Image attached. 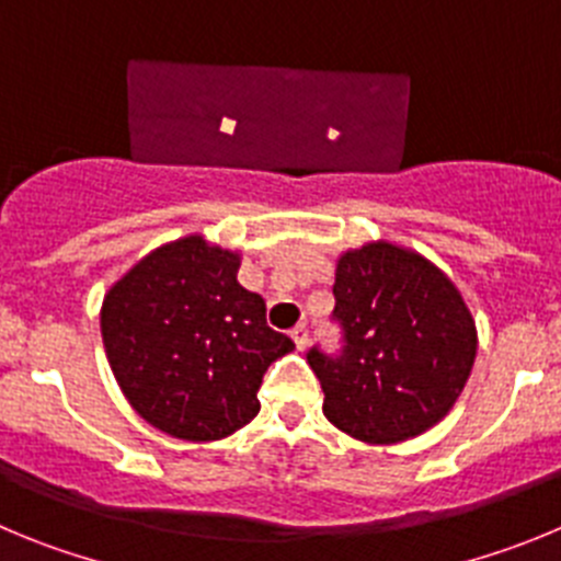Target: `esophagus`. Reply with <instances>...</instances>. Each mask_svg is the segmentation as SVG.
Wrapping results in <instances>:
<instances>
[{
	"instance_id": "obj_1",
	"label": "esophagus",
	"mask_w": 561,
	"mask_h": 561,
	"mask_svg": "<svg viewBox=\"0 0 561 561\" xmlns=\"http://www.w3.org/2000/svg\"><path fill=\"white\" fill-rule=\"evenodd\" d=\"M290 337H293V343H296V350L301 352V350H305V346H307V327H305V324L293 327Z\"/></svg>"
}]
</instances>
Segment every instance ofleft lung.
<instances>
[{
	"label": "left lung",
	"instance_id": "1",
	"mask_svg": "<svg viewBox=\"0 0 561 561\" xmlns=\"http://www.w3.org/2000/svg\"><path fill=\"white\" fill-rule=\"evenodd\" d=\"M343 352L310 350L324 416L366 444H400L438 425L476 366L478 330L456 282L405 245L375 240L335 262Z\"/></svg>",
	"mask_w": 561,
	"mask_h": 561
}]
</instances>
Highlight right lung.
I'll list each match as a JSON object with an SVG mask.
<instances>
[{"mask_svg":"<svg viewBox=\"0 0 561 561\" xmlns=\"http://www.w3.org/2000/svg\"><path fill=\"white\" fill-rule=\"evenodd\" d=\"M240 251L186 234L145 254L105 293L100 332L125 400L156 431L218 442L260 413L256 391L293 341L237 282Z\"/></svg>","mask_w":561,"mask_h":561,"instance_id":"add662e5","label":"right lung"}]
</instances>
